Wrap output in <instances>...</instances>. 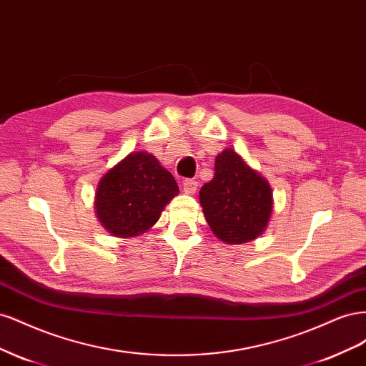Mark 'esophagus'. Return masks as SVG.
Instances as JSON below:
<instances>
[{
    "label": "esophagus",
    "mask_w": 366,
    "mask_h": 366,
    "mask_svg": "<svg viewBox=\"0 0 366 366\" xmlns=\"http://www.w3.org/2000/svg\"><path fill=\"white\" fill-rule=\"evenodd\" d=\"M197 187H198V183L194 182V180H184L183 182V192L186 195H194L197 192Z\"/></svg>",
    "instance_id": "34e87169"
}]
</instances>
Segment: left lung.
I'll return each instance as SVG.
<instances>
[{"mask_svg": "<svg viewBox=\"0 0 366 366\" xmlns=\"http://www.w3.org/2000/svg\"><path fill=\"white\" fill-rule=\"evenodd\" d=\"M200 204L209 227L224 244H244L267 229L273 212L269 182L226 148L215 157V175L200 189Z\"/></svg>", "mask_w": 366, "mask_h": 366, "instance_id": "left-lung-1", "label": "left lung"}]
</instances>
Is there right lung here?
I'll list each match as a JSON object with an SVG mask.
<instances>
[{"mask_svg": "<svg viewBox=\"0 0 366 366\" xmlns=\"http://www.w3.org/2000/svg\"><path fill=\"white\" fill-rule=\"evenodd\" d=\"M179 194L172 174L147 151L129 152L99 180L94 212L116 238L143 235Z\"/></svg>", "mask_w": 366, "mask_h": 366, "instance_id": "right-lung-1", "label": "right lung"}]
</instances>
